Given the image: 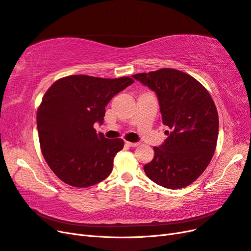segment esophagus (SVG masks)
<instances>
[{
  "label": "esophagus",
  "mask_w": 251,
  "mask_h": 251,
  "mask_svg": "<svg viewBox=\"0 0 251 251\" xmlns=\"http://www.w3.org/2000/svg\"><path fill=\"white\" fill-rule=\"evenodd\" d=\"M126 146L132 147V148H135V147H138V146H139L138 142H130V141H126Z\"/></svg>",
  "instance_id": "obj_1"
}]
</instances>
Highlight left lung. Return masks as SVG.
<instances>
[{
	"label": "left lung",
	"instance_id": "1",
	"mask_svg": "<svg viewBox=\"0 0 251 251\" xmlns=\"http://www.w3.org/2000/svg\"><path fill=\"white\" fill-rule=\"evenodd\" d=\"M154 91L161 121L168 131L154 147V158L144 167L155 184L169 189L189 186L211 160L218 141L219 115L209 92L188 74L161 69L132 76Z\"/></svg>",
	"mask_w": 251,
	"mask_h": 251
}]
</instances>
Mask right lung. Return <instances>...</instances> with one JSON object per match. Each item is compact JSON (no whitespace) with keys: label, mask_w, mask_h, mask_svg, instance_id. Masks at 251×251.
Wrapping results in <instances>:
<instances>
[{"label":"right lung","mask_w":251,"mask_h":251,"mask_svg":"<svg viewBox=\"0 0 251 251\" xmlns=\"http://www.w3.org/2000/svg\"><path fill=\"white\" fill-rule=\"evenodd\" d=\"M133 82L130 77L74 75L47 90L37 112V126L43 157L59 179L86 188L111 174L115 155L125 142L96 133L94 124H103L106 104Z\"/></svg>","instance_id":"add662e5"}]
</instances>
